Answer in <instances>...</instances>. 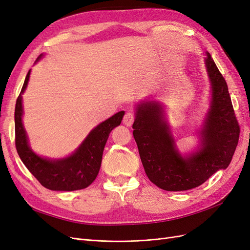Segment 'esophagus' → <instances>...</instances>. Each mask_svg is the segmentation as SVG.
Returning a JSON list of instances; mask_svg holds the SVG:
<instances>
[{
	"instance_id": "1",
	"label": "esophagus",
	"mask_w": 250,
	"mask_h": 250,
	"mask_svg": "<svg viewBox=\"0 0 250 250\" xmlns=\"http://www.w3.org/2000/svg\"><path fill=\"white\" fill-rule=\"evenodd\" d=\"M134 119H135V117L132 112H130V111L126 112L124 118H123V124L128 127H130L134 122Z\"/></svg>"
}]
</instances>
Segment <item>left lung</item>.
Wrapping results in <instances>:
<instances>
[{"label":"left lung","instance_id":"left-lung-1","mask_svg":"<svg viewBox=\"0 0 250 250\" xmlns=\"http://www.w3.org/2000/svg\"><path fill=\"white\" fill-rule=\"evenodd\" d=\"M204 62L211 99L196 152L180 155L160 102L143 101L137 106L132 133L142 164L150 181L166 191H187L206 183L218 170L229 167L238 145L240 126L228 84L209 53Z\"/></svg>","mask_w":250,"mask_h":250}]
</instances>
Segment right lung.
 Returning <instances> with one entry per match:
<instances>
[{"mask_svg": "<svg viewBox=\"0 0 250 250\" xmlns=\"http://www.w3.org/2000/svg\"><path fill=\"white\" fill-rule=\"evenodd\" d=\"M42 55L36 59L39 62ZM30 77L28 72L24 85L17 99L14 110L16 123V147L21 162L41 185L52 191H76L87 188L99 173L102 154L108 135L113 128L121 124L124 111H119L89 132L76 151L62 160H50L37 155L30 148L28 137L22 125V103Z\"/></svg>", "mask_w": 250, "mask_h": 250, "instance_id": "add662e5", "label": "right lung"}]
</instances>
